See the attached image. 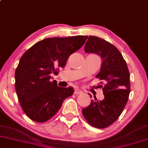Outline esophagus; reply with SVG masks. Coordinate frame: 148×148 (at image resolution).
Instances as JSON below:
<instances>
[{"instance_id":"obj_1","label":"esophagus","mask_w":148,"mask_h":148,"mask_svg":"<svg viewBox=\"0 0 148 148\" xmlns=\"http://www.w3.org/2000/svg\"><path fill=\"white\" fill-rule=\"evenodd\" d=\"M82 92V91L81 90L78 89V88H76L75 90H74V94L75 95H79V94H81Z\"/></svg>"}]
</instances>
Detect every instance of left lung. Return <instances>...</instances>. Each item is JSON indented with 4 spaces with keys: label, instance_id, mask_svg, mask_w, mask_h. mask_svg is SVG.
Instances as JSON below:
<instances>
[{
    "label": "left lung",
    "instance_id": "left-lung-1",
    "mask_svg": "<svg viewBox=\"0 0 148 148\" xmlns=\"http://www.w3.org/2000/svg\"><path fill=\"white\" fill-rule=\"evenodd\" d=\"M87 38L84 51L99 55L102 59L101 70L96 78L105 81L100 82L104 99L98 101L95 97L89 106L82 110V115L90 126L104 129L119 119L127 103L131 90L129 70L115 46L97 36H89Z\"/></svg>",
    "mask_w": 148,
    "mask_h": 148
}]
</instances>
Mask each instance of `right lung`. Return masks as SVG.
<instances>
[{
	"label": "right lung",
	"mask_w": 148,
	"mask_h": 148,
	"mask_svg": "<svg viewBox=\"0 0 148 148\" xmlns=\"http://www.w3.org/2000/svg\"><path fill=\"white\" fill-rule=\"evenodd\" d=\"M86 36L45 38L25 51L15 73V87L21 107L32 121L45 123L72 95L74 88L60 87L51 74H58L71 54L86 42Z\"/></svg>",
	"instance_id": "obj_1"
}]
</instances>
